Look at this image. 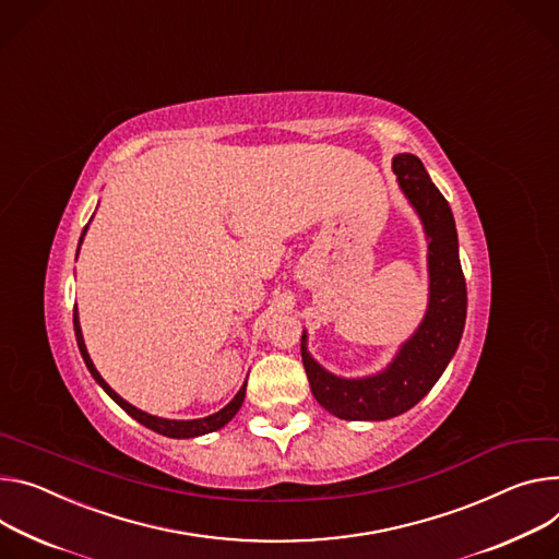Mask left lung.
I'll return each mask as SVG.
<instances>
[{
  "mask_svg": "<svg viewBox=\"0 0 559 559\" xmlns=\"http://www.w3.org/2000/svg\"><path fill=\"white\" fill-rule=\"evenodd\" d=\"M403 193L428 234L430 302L415 336L403 343L388 370L368 379H338L323 370L300 336V357L314 399L347 421H383L417 405L437 383L460 345L466 323V278L456 251V229L448 200L413 154L392 160Z\"/></svg>",
  "mask_w": 559,
  "mask_h": 559,
  "instance_id": "8db88e82",
  "label": "left lung"
}]
</instances>
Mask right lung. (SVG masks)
<instances>
[{"mask_svg":"<svg viewBox=\"0 0 559 559\" xmlns=\"http://www.w3.org/2000/svg\"><path fill=\"white\" fill-rule=\"evenodd\" d=\"M88 227V225H86ZM86 227H84V231H82V236H80V242H82V238H84V234H86ZM73 328H75V338H78V347H80V352H82V359H84V364H86V368H88V372L93 374V379L105 388V392L120 405V408L124 411V413H129L135 421H140L142 426H146L148 430H154V432H158V435H165V437H171V439H189V437H198V435H207V432H214V430H218V428H223L225 424H229L231 421V417L240 411V405H242V399H245V388H247V383H242V388L238 390V394L225 405V408L221 411V413H216V415H210V417H205V419H191V421H174V419H160V417H154V415H146V413H142V411H138L135 405H131V403H127L120 394H116L111 388H109V383L99 377V372L95 370V366H93V361H91V357H88V352H86V345H84V338H82V330H80V319H78V308H73Z\"/></svg>","mask_w":559,"mask_h":559,"instance_id":"right-lung-1","label":"right lung"}]
</instances>
